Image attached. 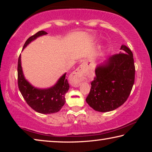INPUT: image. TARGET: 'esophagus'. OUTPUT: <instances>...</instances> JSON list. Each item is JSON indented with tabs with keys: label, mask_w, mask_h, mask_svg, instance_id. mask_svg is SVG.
<instances>
[{
	"label": "esophagus",
	"mask_w": 152,
	"mask_h": 152,
	"mask_svg": "<svg viewBox=\"0 0 152 152\" xmlns=\"http://www.w3.org/2000/svg\"><path fill=\"white\" fill-rule=\"evenodd\" d=\"M87 68L84 64H82L78 69H76L75 72L71 76V84L73 86H78L80 82L84 79V76L86 74Z\"/></svg>",
	"instance_id": "1"
}]
</instances>
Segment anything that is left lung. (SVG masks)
Returning <instances> with one entry per match:
<instances>
[{
	"label": "left lung",
	"mask_w": 152,
	"mask_h": 152,
	"mask_svg": "<svg viewBox=\"0 0 152 152\" xmlns=\"http://www.w3.org/2000/svg\"><path fill=\"white\" fill-rule=\"evenodd\" d=\"M112 56L104 64L97 66L86 101L94 110L109 112L127 101L135 81L133 53L127 46Z\"/></svg>",
	"instance_id": "1"
}]
</instances>
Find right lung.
<instances>
[{
	"label": "right lung",
	"instance_id": "1",
	"mask_svg": "<svg viewBox=\"0 0 152 152\" xmlns=\"http://www.w3.org/2000/svg\"><path fill=\"white\" fill-rule=\"evenodd\" d=\"M46 34L47 32L40 31L31 36L25 42L23 49L37 37ZM66 74H64L57 83L50 88H37L25 78L20 63V54L19 57L17 66L19 89L28 105L37 113L42 114L57 113L64 106L66 102L65 94L70 88Z\"/></svg>",
	"mask_w": 152,
	"mask_h": 152
}]
</instances>
